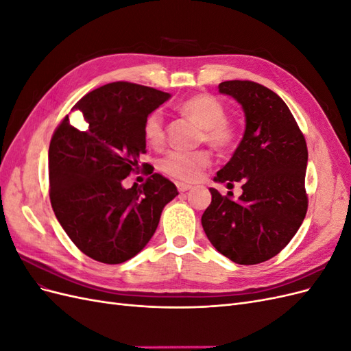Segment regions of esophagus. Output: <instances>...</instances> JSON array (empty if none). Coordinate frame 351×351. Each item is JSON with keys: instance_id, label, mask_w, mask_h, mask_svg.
<instances>
[{"instance_id": "34e87169", "label": "esophagus", "mask_w": 351, "mask_h": 351, "mask_svg": "<svg viewBox=\"0 0 351 351\" xmlns=\"http://www.w3.org/2000/svg\"><path fill=\"white\" fill-rule=\"evenodd\" d=\"M176 186H177V189H178V192H187V190H190L192 189V186H189V184H186V183H176Z\"/></svg>"}]
</instances>
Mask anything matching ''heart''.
<instances>
[{
    "instance_id": "heart-1",
    "label": "heart",
    "mask_w": 351,
    "mask_h": 351,
    "mask_svg": "<svg viewBox=\"0 0 351 351\" xmlns=\"http://www.w3.org/2000/svg\"><path fill=\"white\" fill-rule=\"evenodd\" d=\"M180 110L190 115L204 127L200 139L206 142L215 151H228L239 141V127L234 121L227 119V108L217 97L209 93H200L182 102ZM145 139L152 146H161L165 141L164 115L161 110H154L146 115L143 123ZM210 162L208 151H169L159 158L158 167L165 174L180 182L192 183L204 174Z\"/></svg>"
}]
</instances>
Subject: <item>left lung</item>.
I'll return each mask as SVG.
<instances>
[{
  "mask_svg": "<svg viewBox=\"0 0 351 351\" xmlns=\"http://www.w3.org/2000/svg\"><path fill=\"white\" fill-rule=\"evenodd\" d=\"M218 88L241 104L246 130L215 180L228 189L240 183L243 193L232 200V192L222 196L209 189L212 202L202 227L226 258L256 265L278 254L306 217V139L287 104L263 84L227 80Z\"/></svg>",
  "mask_w": 351,
  "mask_h": 351,
  "instance_id": "8db88e82",
  "label": "left lung"
}]
</instances>
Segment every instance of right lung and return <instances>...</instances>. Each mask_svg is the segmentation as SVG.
Instances as JSON below:
<instances>
[{"instance_id": "right-lung-1", "label": "right lung", "mask_w": 351, "mask_h": 351, "mask_svg": "<svg viewBox=\"0 0 351 351\" xmlns=\"http://www.w3.org/2000/svg\"><path fill=\"white\" fill-rule=\"evenodd\" d=\"M169 93L130 82L95 89L74 105L82 129L69 115L57 125L48 151L49 199L70 240L86 256L123 263L151 240L164 206L178 192L174 183L152 173L130 189L123 180L139 173L146 154V115Z\"/></svg>"}]
</instances>
